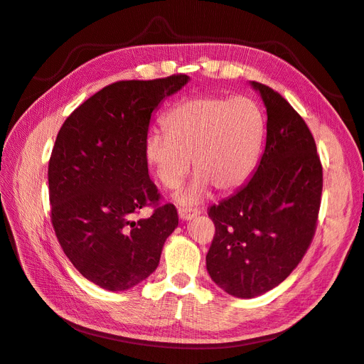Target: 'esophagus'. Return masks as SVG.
Returning a JSON list of instances; mask_svg holds the SVG:
<instances>
[{"label":"esophagus","mask_w":364,"mask_h":364,"mask_svg":"<svg viewBox=\"0 0 364 364\" xmlns=\"http://www.w3.org/2000/svg\"><path fill=\"white\" fill-rule=\"evenodd\" d=\"M178 215L183 221H189L192 218H195L197 215H200L198 209H186V208H180L178 209Z\"/></svg>","instance_id":"34e87169"}]
</instances>
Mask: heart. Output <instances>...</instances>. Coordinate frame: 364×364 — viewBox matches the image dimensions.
<instances>
[{
  "instance_id": "1",
  "label": "heart",
  "mask_w": 364,
  "mask_h": 364,
  "mask_svg": "<svg viewBox=\"0 0 364 364\" xmlns=\"http://www.w3.org/2000/svg\"><path fill=\"white\" fill-rule=\"evenodd\" d=\"M166 134H152L146 158L166 189L178 188L191 169L197 176L176 195L191 206L201 201L212 186L235 189L252 172L263 141L262 110L246 97H192L167 112Z\"/></svg>"
}]
</instances>
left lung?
<instances>
[{"label": "left lung", "mask_w": 364, "mask_h": 364, "mask_svg": "<svg viewBox=\"0 0 364 364\" xmlns=\"http://www.w3.org/2000/svg\"><path fill=\"white\" fill-rule=\"evenodd\" d=\"M262 97L266 147L249 183L213 204L215 237L208 272L237 298H255L289 277L309 247L318 217L323 169L309 127L289 102L250 81Z\"/></svg>", "instance_id": "1"}]
</instances>
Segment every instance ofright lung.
Returning a JSON list of instances; mask_svg holds the SVG:
<instances>
[{
	"mask_svg": "<svg viewBox=\"0 0 364 364\" xmlns=\"http://www.w3.org/2000/svg\"><path fill=\"white\" fill-rule=\"evenodd\" d=\"M189 80L114 82L73 110L57 135L48 172L55 234L77 271L106 291L144 282L178 226L173 204L132 215L160 200L146 158L152 114Z\"/></svg>",
	"mask_w": 364,
	"mask_h": 364,
	"instance_id": "obj_1",
	"label": "right lung"
}]
</instances>
